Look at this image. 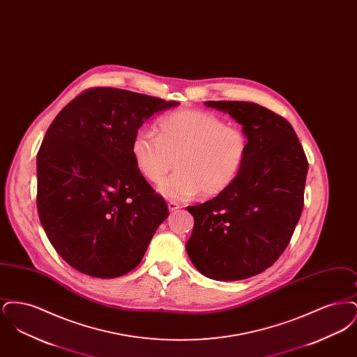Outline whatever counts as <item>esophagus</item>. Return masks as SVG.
<instances>
[{"instance_id": "1", "label": "esophagus", "mask_w": 357, "mask_h": 357, "mask_svg": "<svg viewBox=\"0 0 357 357\" xmlns=\"http://www.w3.org/2000/svg\"><path fill=\"white\" fill-rule=\"evenodd\" d=\"M178 208H181V204H176V202H169V210H170L171 213L176 211Z\"/></svg>"}]
</instances>
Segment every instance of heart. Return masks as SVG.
<instances>
[{
	"label": "heart",
	"mask_w": 357,
	"mask_h": 357,
	"mask_svg": "<svg viewBox=\"0 0 357 357\" xmlns=\"http://www.w3.org/2000/svg\"><path fill=\"white\" fill-rule=\"evenodd\" d=\"M248 151L249 140L241 128L199 109L163 116L159 134L142 128L131 144L137 170L153 183L163 179L175 159L178 170L158 187L171 201H186L198 192L220 195L237 179Z\"/></svg>",
	"instance_id": "heart-1"
}]
</instances>
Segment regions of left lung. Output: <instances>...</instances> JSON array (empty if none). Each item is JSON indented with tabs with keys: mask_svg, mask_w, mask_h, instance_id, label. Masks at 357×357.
Instances as JSON below:
<instances>
[{
	"mask_svg": "<svg viewBox=\"0 0 357 357\" xmlns=\"http://www.w3.org/2000/svg\"><path fill=\"white\" fill-rule=\"evenodd\" d=\"M204 104L242 126L249 151L231 186L187 207L194 217L187 255L211 280H245L287 249L304 206L307 160L290 123L271 109L249 102Z\"/></svg>",
	"mask_w": 357,
	"mask_h": 357,
	"instance_id": "obj_1",
	"label": "left lung"
}]
</instances>
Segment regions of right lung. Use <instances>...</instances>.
<instances>
[{
	"mask_svg": "<svg viewBox=\"0 0 357 357\" xmlns=\"http://www.w3.org/2000/svg\"><path fill=\"white\" fill-rule=\"evenodd\" d=\"M176 105L92 88L52 121L37 153V210L73 269L115 278L140 264L169 207L137 170L131 144L147 120Z\"/></svg>",
	"mask_w": 357,
	"mask_h": 357,
	"instance_id": "right-lung-1",
	"label": "right lung"
}]
</instances>
